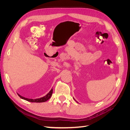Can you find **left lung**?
I'll return each instance as SVG.
<instances>
[{
    "instance_id": "obj_1",
    "label": "left lung",
    "mask_w": 130,
    "mask_h": 130,
    "mask_svg": "<svg viewBox=\"0 0 130 130\" xmlns=\"http://www.w3.org/2000/svg\"><path fill=\"white\" fill-rule=\"evenodd\" d=\"M74 100H75V99H74Z\"/></svg>"
}]
</instances>
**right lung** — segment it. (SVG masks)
Here are the masks:
<instances>
[{"label": "right lung", "mask_w": 130, "mask_h": 130, "mask_svg": "<svg viewBox=\"0 0 130 130\" xmlns=\"http://www.w3.org/2000/svg\"><path fill=\"white\" fill-rule=\"evenodd\" d=\"M53 91V89H52L50 90V91L44 96H43L40 98H38V99H29V98H26L24 96H22L21 95H19V94L18 93H17V94L18 95V96L21 98V99H24L27 101L31 102V103H43V102H45L46 101H47L50 99L51 96H52V95Z\"/></svg>", "instance_id": "obj_1"}]
</instances>
